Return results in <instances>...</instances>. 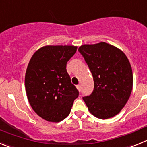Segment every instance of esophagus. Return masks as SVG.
Here are the masks:
<instances>
[{
    "label": "esophagus",
    "instance_id": "1",
    "mask_svg": "<svg viewBox=\"0 0 147 147\" xmlns=\"http://www.w3.org/2000/svg\"><path fill=\"white\" fill-rule=\"evenodd\" d=\"M76 88H77L78 89V90H79V91H81V86H80V85H76Z\"/></svg>",
    "mask_w": 147,
    "mask_h": 147
}]
</instances>
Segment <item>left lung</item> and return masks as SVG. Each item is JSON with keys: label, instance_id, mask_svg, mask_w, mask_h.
Returning a JSON list of instances; mask_svg holds the SVG:
<instances>
[{"label": "left lung", "instance_id": "obj_1", "mask_svg": "<svg viewBox=\"0 0 147 147\" xmlns=\"http://www.w3.org/2000/svg\"><path fill=\"white\" fill-rule=\"evenodd\" d=\"M78 51L91 71L94 89L83 97L90 113L107 119L120 113L130 96L132 67L122 51L105 42L81 45Z\"/></svg>", "mask_w": 147, "mask_h": 147}]
</instances>
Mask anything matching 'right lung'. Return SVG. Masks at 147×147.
Here are the masks:
<instances>
[{"instance_id": "1", "label": "right lung", "mask_w": 147, "mask_h": 147, "mask_svg": "<svg viewBox=\"0 0 147 147\" xmlns=\"http://www.w3.org/2000/svg\"><path fill=\"white\" fill-rule=\"evenodd\" d=\"M76 49L74 45H45L28 62L25 76L27 98L34 111L48 121L65 119L79 96L66 70Z\"/></svg>"}]
</instances>
